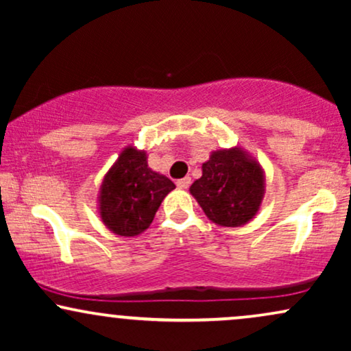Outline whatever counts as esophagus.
Masks as SVG:
<instances>
[{"label": "esophagus", "instance_id": "esophagus-1", "mask_svg": "<svg viewBox=\"0 0 351 351\" xmlns=\"http://www.w3.org/2000/svg\"><path fill=\"white\" fill-rule=\"evenodd\" d=\"M189 184H191V178H189V176H184V178L176 181V186H178L180 189H186Z\"/></svg>", "mask_w": 351, "mask_h": 351}]
</instances>
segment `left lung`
Wrapping results in <instances>:
<instances>
[{
  "label": "left lung",
  "instance_id": "left-lung-1",
  "mask_svg": "<svg viewBox=\"0 0 351 351\" xmlns=\"http://www.w3.org/2000/svg\"><path fill=\"white\" fill-rule=\"evenodd\" d=\"M203 175L189 186L209 221L223 228H241L259 211L265 193L261 163L244 148L211 152Z\"/></svg>",
  "mask_w": 351,
  "mask_h": 351
}]
</instances>
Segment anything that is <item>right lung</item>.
<instances>
[{"mask_svg": "<svg viewBox=\"0 0 351 351\" xmlns=\"http://www.w3.org/2000/svg\"><path fill=\"white\" fill-rule=\"evenodd\" d=\"M148 155L134 145L119 153L99 189V216L114 234L134 237L150 228L175 183L148 167Z\"/></svg>", "mask_w": 351, "mask_h": 351, "instance_id": "add662e5", "label": "right lung"}]
</instances>
